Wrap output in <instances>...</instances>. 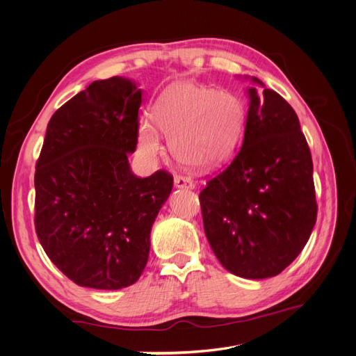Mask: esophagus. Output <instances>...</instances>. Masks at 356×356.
Segmentation results:
<instances>
[{
	"label": "esophagus",
	"instance_id": "1",
	"mask_svg": "<svg viewBox=\"0 0 356 356\" xmlns=\"http://www.w3.org/2000/svg\"><path fill=\"white\" fill-rule=\"evenodd\" d=\"M174 184L177 188H187V190H193L196 187L195 181H191L190 178H186L182 175H177L175 179H174Z\"/></svg>",
	"mask_w": 356,
	"mask_h": 356
}]
</instances>
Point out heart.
<instances>
[{
  "instance_id": "b5f03b06",
  "label": "heart",
  "mask_w": 356,
  "mask_h": 356,
  "mask_svg": "<svg viewBox=\"0 0 356 356\" xmlns=\"http://www.w3.org/2000/svg\"><path fill=\"white\" fill-rule=\"evenodd\" d=\"M153 118L154 122L145 118L139 124V147L145 154L161 153V134H165L172 154L181 163L215 169L238 149L245 132L246 106L232 92L178 81L161 93Z\"/></svg>"
}]
</instances>
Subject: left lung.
I'll return each instance as SVG.
<instances>
[{
    "label": "left lung",
    "instance_id": "left-lung-1",
    "mask_svg": "<svg viewBox=\"0 0 356 356\" xmlns=\"http://www.w3.org/2000/svg\"><path fill=\"white\" fill-rule=\"evenodd\" d=\"M248 88L242 148L200 193L204 234L224 268L245 279L281 273L316 222L314 163L296 111L281 95Z\"/></svg>",
    "mask_w": 356,
    "mask_h": 356
}]
</instances>
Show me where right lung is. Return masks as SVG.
Wrapping results in <instances>:
<instances>
[{"instance_id": "1", "label": "right lung", "mask_w": 356, "mask_h": 356, "mask_svg": "<svg viewBox=\"0 0 356 356\" xmlns=\"http://www.w3.org/2000/svg\"><path fill=\"white\" fill-rule=\"evenodd\" d=\"M143 90L134 80H98L51 115L35 166V230L51 263L80 286L120 289L148 261L149 234L174 178H138Z\"/></svg>"}]
</instances>
